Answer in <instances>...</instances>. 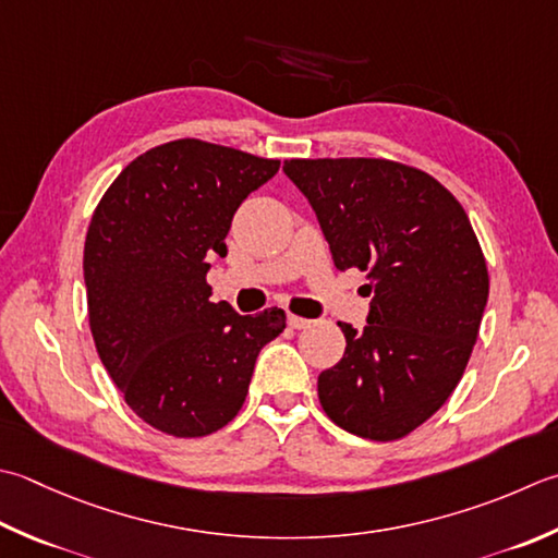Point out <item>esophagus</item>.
I'll list each match as a JSON object with an SVG mask.
<instances>
[{"label":"esophagus","instance_id":"1","mask_svg":"<svg viewBox=\"0 0 558 558\" xmlns=\"http://www.w3.org/2000/svg\"><path fill=\"white\" fill-rule=\"evenodd\" d=\"M288 324L290 329H307V326H312L310 319H302V316H294V314L288 316Z\"/></svg>","mask_w":558,"mask_h":558}]
</instances>
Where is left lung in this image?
<instances>
[{
	"label": "left lung",
	"instance_id": "obj_1",
	"mask_svg": "<svg viewBox=\"0 0 558 558\" xmlns=\"http://www.w3.org/2000/svg\"><path fill=\"white\" fill-rule=\"evenodd\" d=\"M338 270L369 278L367 326L341 324L345 353L319 375L338 428L399 440L460 385L488 300V270L464 207L421 169L389 159H288Z\"/></svg>",
	"mask_w": 558,
	"mask_h": 558
}]
</instances>
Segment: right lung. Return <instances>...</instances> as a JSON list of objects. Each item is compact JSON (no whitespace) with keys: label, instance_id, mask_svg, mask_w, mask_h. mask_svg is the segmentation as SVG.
I'll return each instance as SVG.
<instances>
[{"label":"right lung","instance_id":"1","mask_svg":"<svg viewBox=\"0 0 558 558\" xmlns=\"http://www.w3.org/2000/svg\"><path fill=\"white\" fill-rule=\"evenodd\" d=\"M280 169L242 149L173 140L118 173L84 244L89 326L108 375L137 416L173 438L225 428L286 312L210 302L207 270L227 256L236 207Z\"/></svg>","mask_w":558,"mask_h":558}]
</instances>
